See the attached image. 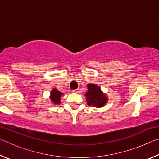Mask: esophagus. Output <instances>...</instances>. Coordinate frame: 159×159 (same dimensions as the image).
Segmentation results:
<instances>
[{"label": "esophagus", "instance_id": "34e87169", "mask_svg": "<svg viewBox=\"0 0 159 159\" xmlns=\"http://www.w3.org/2000/svg\"><path fill=\"white\" fill-rule=\"evenodd\" d=\"M73 93H79V90H78V89L74 90H73Z\"/></svg>", "mask_w": 159, "mask_h": 159}]
</instances>
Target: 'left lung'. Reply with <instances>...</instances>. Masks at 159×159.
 Here are the masks:
<instances>
[{"mask_svg": "<svg viewBox=\"0 0 159 159\" xmlns=\"http://www.w3.org/2000/svg\"><path fill=\"white\" fill-rule=\"evenodd\" d=\"M87 88L85 96L88 105L101 108L107 103L108 97L102 91L99 86L94 83H88Z\"/></svg>", "mask_w": 159, "mask_h": 159, "instance_id": "obj_1", "label": "left lung"}]
</instances>
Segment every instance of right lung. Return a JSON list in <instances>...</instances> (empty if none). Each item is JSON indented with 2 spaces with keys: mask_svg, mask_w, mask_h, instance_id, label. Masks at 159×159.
Returning <instances> with one entry per match:
<instances>
[{
  "mask_svg": "<svg viewBox=\"0 0 159 159\" xmlns=\"http://www.w3.org/2000/svg\"><path fill=\"white\" fill-rule=\"evenodd\" d=\"M63 95L64 93L57 90L56 88H52L50 94V99L51 102H52V104H55V105H58V104H60L61 98Z\"/></svg>",
  "mask_w": 159,
  "mask_h": 159,
  "instance_id": "obj_1",
  "label": "right lung"
}]
</instances>
